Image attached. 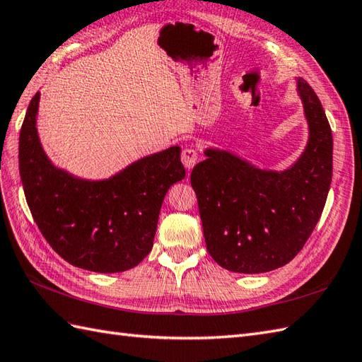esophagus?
<instances>
[{
	"label": "esophagus",
	"mask_w": 362,
	"mask_h": 362,
	"mask_svg": "<svg viewBox=\"0 0 362 362\" xmlns=\"http://www.w3.org/2000/svg\"><path fill=\"white\" fill-rule=\"evenodd\" d=\"M180 159H182V163L185 165V168L189 171L194 168V165L197 163V153L196 150H192V148H185L182 151Z\"/></svg>",
	"instance_id": "obj_1"
}]
</instances>
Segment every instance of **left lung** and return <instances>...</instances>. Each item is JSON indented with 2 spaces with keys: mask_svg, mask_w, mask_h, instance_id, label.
I'll return each instance as SVG.
<instances>
[{
  "mask_svg": "<svg viewBox=\"0 0 362 362\" xmlns=\"http://www.w3.org/2000/svg\"><path fill=\"white\" fill-rule=\"evenodd\" d=\"M308 142L286 170L260 168L223 148L208 146L194 166L203 235L216 263L230 272L262 274L289 263L317 226L332 182L333 139L318 96L295 78Z\"/></svg>",
  "mask_w": 362,
  "mask_h": 362,
  "instance_id": "8db88e82",
  "label": "left lung"
}]
</instances>
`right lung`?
I'll return each mask as SVG.
<instances>
[{
  "mask_svg": "<svg viewBox=\"0 0 362 362\" xmlns=\"http://www.w3.org/2000/svg\"><path fill=\"white\" fill-rule=\"evenodd\" d=\"M41 93L20 133V175L27 205L57 254L81 269L116 274L150 254L173 183L185 179L180 146L148 154L107 179H84L54 165L38 133Z\"/></svg>",
  "mask_w": 362,
  "mask_h": 362,
  "instance_id": "right-lung-1",
  "label": "right lung"
}]
</instances>
